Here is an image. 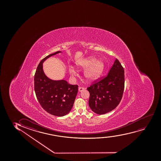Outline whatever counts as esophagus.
Instances as JSON below:
<instances>
[{
  "label": "esophagus",
  "instance_id": "esophagus-1",
  "mask_svg": "<svg viewBox=\"0 0 161 161\" xmlns=\"http://www.w3.org/2000/svg\"><path fill=\"white\" fill-rule=\"evenodd\" d=\"M85 90V88L83 87H79V88H78V90H79V91H80V92H81V91H83L84 90Z\"/></svg>",
  "mask_w": 161,
  "mask_h": 161
}]
</instances>
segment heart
Segmentation results:
<instances>
[{
	"instance_id": "1",
	"label": "heart",
	"mask_w": 161,
	"mask_h": 161,
	"mask_svg": "<svg viewBox=\"0 0 161 161\" xmlns=\"http://www.w3.org/2000/svg\"><path fill=\"white\" fill-rule=\"evenodd\" d=\"M78 68L86 69L84 72V76L87 81L95 80L99 77L104 70L105 64L102 61H97V58L93 56H91L83 59L77 63ZM72 75H75L76 72L74 69H69Z\"/></svg>"
}]
</instances>
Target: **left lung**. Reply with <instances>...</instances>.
Returning a JSON list of instances; mask_svg holds the SVG:
<instances>
[{
  "label": "left lung",
  "instance_id": "1",
  "mask_svg": "<svg viewBox=\"0 0 161 161\" xmlns=\"http://www.w3.org/2000/svg\"><path fill=\"white\" fill-rule=\"evenodd\" d=\"M125 87V71L116 58L108 73L87 87L89 106L94 113L104 114L112 111L121 100Z\"/></svg>",
  "mask_w": 161,
  "mask_h": 161
}]
</instances>
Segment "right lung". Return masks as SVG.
Wrapping results in <instances>:
<instances>
[{"mask_svg": "<svg viewBox=\"0 0 161 161\" xmlns=\"http://www.w3.org/2000/svg\"><path fill=\"white\" fill-rule=\"evenodd\" d=\"M61 52L50 54L43 58L34 75V90L41 107L50 114L62 117L72 108L78 92L77 85H71L66 80H53L43 72L42 63L47 58Z\"/></svg>", "mask_w": 161, "mask_h": 161, "instance_id": "right-lung-1", "label": "right lung"}]
</instances>
